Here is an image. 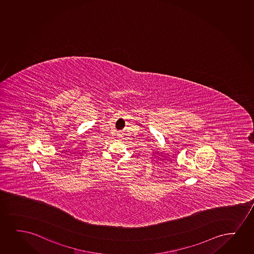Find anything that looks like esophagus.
Wrapping results in <instances>:
<instances>
[{
	"label": "esophagus",
	"mask_w": 254,
	"mask_h": 254,
	"mask_svg": "<svg viewBox=\"0 0 254 254\" xmlns=\"http://www.w3.org/2000/svg\"><path fill=\"white\" fill-rule=\"evenodd\" d=\"M120 136H121V135H120Z\"/></svg>",
	"instance_id": "obj_1"
}]
</instances>
